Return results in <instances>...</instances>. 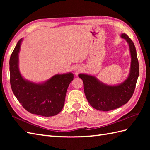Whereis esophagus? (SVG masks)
I'll use <instances>...</instances> for the list:
<instances>
[{
	"mask_svg": "<svg viewBox=\"0 0 150 150\" xmlns=\"http://www.w3.org/2000/svg\"><path fill=\"white\" fill-rule=\"evenodd\" d=\"M81 69H82V68H81V66H75V68H74V73H75V75H77L78 73L81 71Z\"/></svg>",
	"mask_w": 150,
	"mask_h": 150,
	"instance_id": "34e87169",
	"label": "esophagus"
}]
</instances>
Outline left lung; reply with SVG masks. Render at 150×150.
<instances>
[{
  "instance_id": "1",
  "label": "left lung",
  "mask_w": 150,
  "mask_h": 150,
  "mask_svg": "<svg viewBox=\"0 0 150 150\" xmlns=\"http://www.w3.org/2000/svg\"><path fill=\"white\" fill-rule=\"evenodd\" d=\"M120 37L126 40L131 56L129 72L127 78L121 83L110 85L95 75L79 73V77L84 82V93L88 103L95 109L103 111L115 110L126 104L134 92L139 74V62L134 44L125 33Z\"/></svg>"
}]
</instances>
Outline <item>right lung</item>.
<instances>
[{
  "label": "right lung",
  "instance_id": "obj_1",
  "mask_svg": "<svg viewBox=\"0 0 150 150\" xmlns=\"http://www.w3.org/2000/svg\"><path fill=\"white\" fill-rule=\"evenodd\" d=\"M23 39L18 40L9 60L11 90L25 110L32 114L52 117L62 111L67 90L73 80L71 72L56 74L42 82L25 79L19 70V55Z\"/></svg>",
  "mask_w": 150,
  "mask_h": 150
}]
</instances>
